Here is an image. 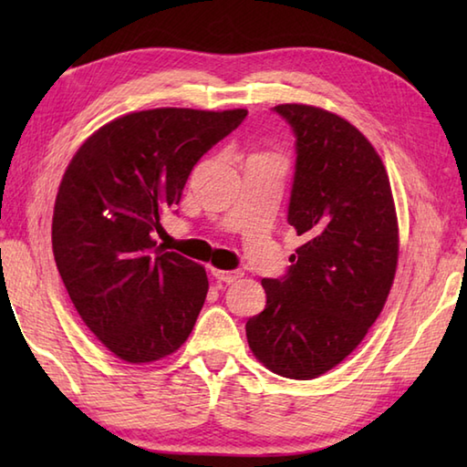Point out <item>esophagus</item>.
Returning a JSON list of instances; mask_svg holds the SVG:
<instances>
[{"instance_id": "esophagus-1", "label": "esophagus", "mask_w": 467, "mask_h": 467, "mask_svg": "<svg viewBox=\"0 0 467 467\" xmlns=\"http://www.w3.org/2000/svg\"><path fill=\"white\" fill-rule=\"evenodd\" d=\"M213 275L216 276V279L218 281H223V283H228V285H231V283H236V281H239L241 279V276H243V273L241 271H218V269H213Z\"/></svg>"}]
</instances>
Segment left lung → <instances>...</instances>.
I'll list each match as a JSON object with an SVG mask.
<instances>
[{
	"mask_svg": "<svg viewBox=\"0 0 467 467\" xmlns=\"http://www.w3.org/2000/svg\"><path fill=\"white\" fill-rule=\"evenodd\" d=\"M295 134L286 221L305 244L281 279H263L265 311L246 339L266 369L315 379L339 365L379 317L398 269L400 236L385 166L345 118L281 104Z\"/></svg>",
	"mask_w": 467,
	"mask_h": 467,
	"instance_id": "1",
	"label": "left lung"
}]
</instances>
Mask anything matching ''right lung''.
<instances>
[{
    "label": "right lung",
    "instance_id": "1",
    "mask_svg": "<svg viewBox=\"0 0 467 467\" xmlns=\"http://www.w3.org/2000/svg\"><path fill=\"white\" fill-rule=\"evenodd\" d=\"M244 116L243 108L126 114L66 168L52 221L57 271L88 329L128 363L162 359L192 331L208 293L204 266L152 236L194 164Z\"/></svg>",
    "mask_w": 467,
    "mask_h": 467
}]
</instances>
